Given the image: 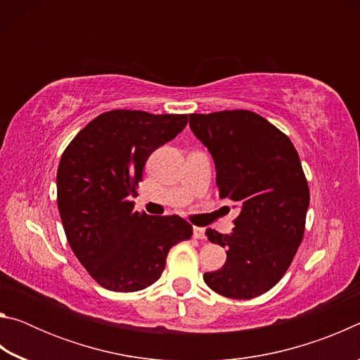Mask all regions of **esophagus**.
<instances>
[{
	"instance_id": "esophagus-1",
	"label": "esophagus",
	"mask_w": 360,
	"mask_h": 360,
	"mask_svg": "<svg viewBox=\"0 0 360 360\" xmlns=\"http://www.w3.org/2000/svg\"><path fill=\"white\" fill-rule=\"evenodd\" d=\"M193 238L197 240H205L206 235H205V229L203 227H193Z\"/></svg>"
}]
</instances>
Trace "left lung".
Wrapping results in <instances>:
<instances>
[{"mask_svg":"<svg viewBox=\"0 0 360 360\" xmlns=\"http://www.w3.org/2000/svg\"><path fill=\"white\" fill-rule=\"evenodd\" d=\"M188 125L214 160L219 198L240 208L231 233L206 230L229 251L205 283L236 300L259 297L288 271L303 238L309 188L300 157L283 131L245 109L188 114Z\"/></svg>","mask_w":360,"mask_h":360,"instance_id":"1","label":"left lung"}]
</instances>
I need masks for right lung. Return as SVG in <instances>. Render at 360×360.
<instances>
[{
	"label": "right lung",
	"mask_w": 360,
	"mask_h": 360,
	"mask_svg": "<svg viewBox=\"0 0 360 360\" xmlns=\"http://www.w3.org/2000/svg\"><path fill=\"white\" fill-rule=\"evenodd\" d=\"M186 125V114L115 109L89 122L63 152L57 203L66 238L108 290L149 288L165 270L169 249L192 236L182 217L141 214L130 200L149 155Z\"/></svg>",
	"instance_id": "1"
}]
</instances>
